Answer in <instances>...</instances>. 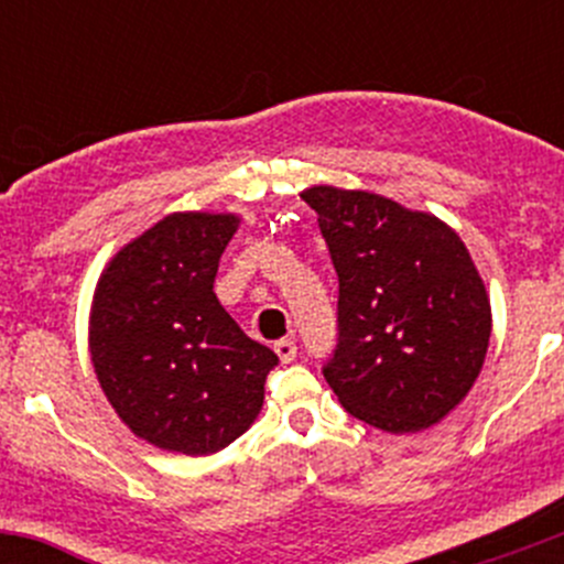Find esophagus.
Returning <instances> with one entry per match:
<instances>
[{"label": "esophagus", "instance_id": "obj_1", "mask_svg": "<svg viewBox=\"0 0 564 564\" xmlns=\"http://www.w3.org/2000/svg\"><path fill=\"white\" fill-rule=\"evenodd\" d=\"M275 355L281 357V362H292L297 357V344L292 338H281L275 344Z\"/></svg>", "mask_w": 564, "mask_h": 564}]
</instances>
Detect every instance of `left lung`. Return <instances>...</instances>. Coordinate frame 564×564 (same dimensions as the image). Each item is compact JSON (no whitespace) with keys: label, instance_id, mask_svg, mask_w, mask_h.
I'll use <instances>...</instances> for the list:
<instances>
[{"label":"left lung","instance_id":"1","mask_svg":"<svg viewBox=\"0 0 564 564\" xmlns=\"http://www.w3.org/2000/svg\"><path fill=\"white\" fill-rule=\"evenodd\" d=\"M338 272V344L322 366L349 414L409 434L469 392L491 338V303L451 226L366 191L308 187Z\"/></svg>","mask_w":564,"mask_h":564}]
</instances>
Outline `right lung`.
Here are the masks:
<instances>
[{"label": "right lung", "instance_id": "obj_1", "mask_svg": "<svg viewBox=\"0 0 564 564\" xmlns=\"http://www.w3.org/2000/svg\"><path fill=\"white\" fill-rule=\"evenodd\" d=\"M240 218L174 213L124 246L93 303L89 349L106 398L150 445L209 456L246 434L278 355L213 292Z\"/></svg>", "mask_w": 564, "mask_h": 564}]
</instances>
